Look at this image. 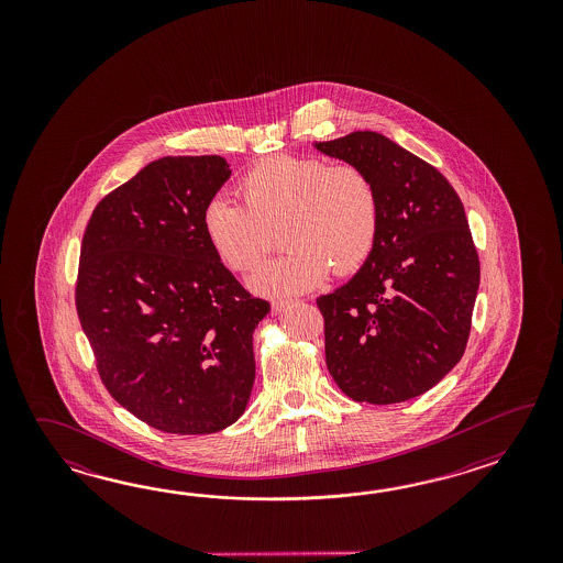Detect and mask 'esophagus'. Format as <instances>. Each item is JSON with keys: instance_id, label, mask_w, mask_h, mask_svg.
<instances>
[{"instance_id": "1", "label": "esophagus", "mask_w": 563, "mask_h": 563, "mask_svg": "<svg viewBox=\"0 0 563 563\" xmlns=\"http://www.w3.org/2000/svg\"><path fill=\"white\" fill-rule=\"evenodd\" d=\"M294 303V299H274L272 301V310L279 313V311L286 310L287 306H291Z\"/></svg>"}]
</instances>
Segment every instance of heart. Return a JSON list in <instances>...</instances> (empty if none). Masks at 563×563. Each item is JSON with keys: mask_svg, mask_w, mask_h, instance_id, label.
<instances>
[{"mask_svg": "<svg viewBox=\"0 0 563 563\" xmlns=\"http://www.w3.org/2000/svg\"><path fill=\"white\" fill-rule=\"evenodd\" d=\"M241 201L213 197L201 225L211 250L233 272H250L276 247L287 250L262 265L250 286L262 296H296L320 286L330 267L354 274L380 231V195L371 175L352 163L320 156H267L245 170Z\"/></svg>", "mask_w": 563, "mask_h": 563, "instance_id": "1", "label": "heart"}]
</instances>
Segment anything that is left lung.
<instances>
[{
	"label": "left lung",
	"instance_id": "obj_1",
	"mask_svg": "<svg viewBox=\"0 0 563 563\" xmlns=\"http://www.w3.org/2000/svg\"><path fill=\"white\" fill-rule=\"evenodd\" d=\"M313 146L364 168L380 195L371 257L318 298L328 371L356 402H405L441 383L467 346L481 269L465 207L437 168L378 132Z\"/></svg>",
	"mask_w": 563,
	"mask_h": 563
}]
</instances>
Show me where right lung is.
Instances as JSON below:
<instances>
[{
    "mask_svg": "<svg viewBox=\"0 0 563 563\" xmlns=\"http://www.w3.org/2000/svg\"><path fill=\"white\" fill-rule=\"evenodd\" d=\"M231 177L223 156H163L96 205L76 310L110 396L148 427L209 434L240 419L255 380L253 298L205 238Z\"/></svg>",
    "mask_w": 563,
    "mask_h": 563,
    "instance_id": "obj_1",
    "label": "right lung"
}]
</instances>
